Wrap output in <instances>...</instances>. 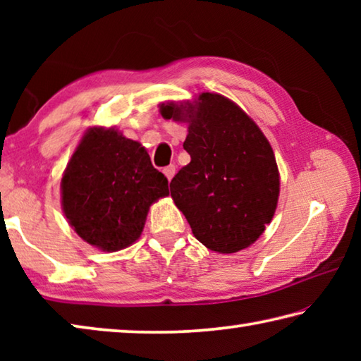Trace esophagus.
Returning <instances> with one entry per match:
<instances>
[{"label": "esophagus", "instance_id": "34e87169", "mask_svg": "<svg viewBox=\"0 0 361 361\" xmlns=\"http://www.w3.org/2000/svg\"><path fill=\"white\" fill-rule=\"evenodd\" d=\"M164 175H166V176H167V178H169V181H170V180H172V178H173V176H175V166H167L166 169H164Z\"/></svg>", "mask_w": 361, "mask_h": 361}]
</instances>
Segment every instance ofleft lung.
Returning a JSON list of instances; mask_svg holds the SVG:
<instances>
[{"instance_id":"left-lung-1","label":"left lung","mask_w":361,"mask_h":361,"mask_svg":"<svg viewBox=\"0 0 361 361\" xmlns=\"http://www.w3.org/2000/svg\"><path fill=\"white\" fill-rule=\"evenodd\" d=\"M166 119L189 122L183 143L191 162L170 181V194L207 248L235 253L264 232L277 209L276 156L259 127L223 95L195 105L161 106Z\"/></svg>"}]
</instances>
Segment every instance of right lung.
<instances>
[{
	"label": "right lung",
	"instance_id": "obj_1",
	"mask_svg": "<svg viewBox=\"0 0 361 361\" xmlns=\"http://www.w3.org/2000/svg\"><path fill=\"white\" fill-rule=\"evenodd\" d=\"M169 195V180L142 145L114 129L82 137L62 178L65 216L78 235L103 252L132 245L149 205Z\"/></svg>",
	"mask_w": 361,
	"mask_h": 361
}]
</instances>
